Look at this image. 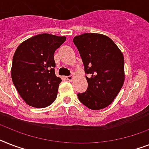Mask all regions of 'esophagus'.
<instances>
[{
  "label": "esophagus",
  "mask_w": 149,
  "mask_h": 149,
  "mask_svg": "<svg viewBox=\"0 0 149 149\" xmlns=\"http://www.w3.org/2000/svg\"><path fill=\"white\" fill-rule=\"evenodd\" d=\"M72 78H73V77H72V76H69V77H66V79H67V80H69V81H71V80H72Z\"/></svg>",
  "instance_id": "obj_1"
}]
</instances>
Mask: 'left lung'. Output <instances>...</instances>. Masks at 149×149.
I'll return each mask as SVG.
<instances>
[{
	"label": "left lung",
	"instance_id": "left-lung-1",
	"mask_svg": "<svg viewBox=\"0 0 149 149\" xmlns=\"http://www.w3.org/2000/svg\"><path fill=\"white\" fill-rule=\"evenodd\" d=\"M84 63L88 88L78 93L79 101L91 110L105 108L113 102L125 81L122 52L107 36L84 33L73 38Z\"/></svg>",
	"mask_w": 149,
	"mask_h": 149
}]
</instances>
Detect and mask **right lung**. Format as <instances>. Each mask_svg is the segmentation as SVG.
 <instances>
[{"label": "right lung", "mask_w": 149, "mask_h": 149, "mask_svg": "<svg viewBox=\"0 0 149 149\" xmlns=\"http://www.w3.org/2000/svg\"><path fill=\"white\" fill-rule=\"evenodd\" d=\"M65 39V36L39 34L17 48L11 78L19 95L29 106L43 108L56 99L62 79L55 74L54 52Z\"/></svg>", "instance_id": "obj_1"}]
</instances>
